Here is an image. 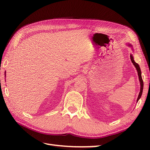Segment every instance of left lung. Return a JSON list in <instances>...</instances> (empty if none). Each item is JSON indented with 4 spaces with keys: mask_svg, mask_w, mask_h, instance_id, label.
Segmentation results:
<instances>
[{
    "mask_svg": "<svg viewBox=\"0 0 150 150\" xmlns=\"http://www.w3.org/2000/svg\"><path fill=\"white\" fill-rule=\"evenodd\" d=\"M127 45H128V46H129V47H132V46H131L130 44H127ZM130 58H131V62H133V65L135 66L136 69H137V70L138 75V77H139V82H140V91H139V95H138V97L137 98V102H138L139 99H140L141 96H142V95L143 89V79H142V71H141L139 66L138 65V64H137V62H135V61H134V59H133V57L132 54H130Z\"/></svg>",
    "mask_w": 150,
    "mask_h": 150,
    "instance_id": "obj_1",
    "label": "left lung"
}]
</instances>
